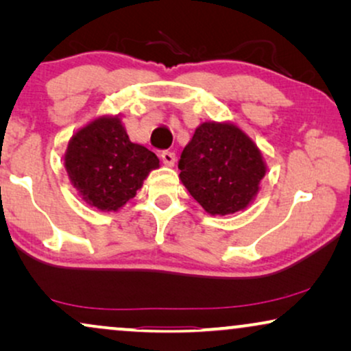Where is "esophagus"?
Wrapping results in <instances>:
<instances>
[{
    "label": "esophagus",
    "mask_w": 351,
    "mask_h": 351,
    "mask_svg": "<svg viewBox=\"0 0 351 351\" xmlns=\"http://www.w3.org/2000/svg\"><path fill=\"white\" fill-rule=\"evenodd\" d=\"M161 160L165 162L166 166H174L176 162V153L174 152H169V150H165L161 153Z\"/></svg>",
    "instance_id": "1"
}]
</instances>
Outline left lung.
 I'll use <instances>...</instances> for the list:
<instances>
[{
	"label": "left lung",
	"instance_id": "obj_1",
	"mask_svg": "<svg viewBox=\"0 0 351 351\" xmlns=\"http://www.w3.org/2000/svg\"><path fill=\"white\" fill-rule=\"evenodd\" d=\"M180 180L210 215L247 208L267 167L262 153L230 123H203L182 152Z\"/></svg>",
	"mask_w": 351,
	"mask_h": 351
}]
</instances>
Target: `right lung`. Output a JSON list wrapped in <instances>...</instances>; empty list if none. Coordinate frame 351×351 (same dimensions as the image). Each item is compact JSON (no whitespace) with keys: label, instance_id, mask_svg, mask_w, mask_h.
Instances as JSON below:
<instances>
[{"label":"right lung","instance_id":"right-lung-1","mask_svg":"<svg viewBox=\"0 0 351 351\" xmlns=\"http://www.w3.org/2000/svg\"><path fill=\"white\" fill-rule=\"evenodd\" d=\"M65 167L86 203L100 210H118L137 195L150 171L160 167V160L129 141L118 117H102L71 137Z\"/></svg>","mask_w":351,"mask_h":351}]
</instances>
